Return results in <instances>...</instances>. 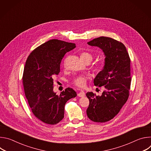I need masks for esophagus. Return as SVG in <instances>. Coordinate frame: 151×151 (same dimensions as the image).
I'll return each instance as SVG.
<instances>
[{
  "instance_id": "esophagus-1",
  "label": "esophagus",
  "mask_w": 151,
  "mask_h": 151,
  "mask_svg": "<svg viewBox=\"0 0 151 151\" xmlns=\"http://www.w3.org/2000/svg\"><path fill=\"white\" fill-rule=\"evenodd\" d=\"M85 96V93L83 91H81L79 93H78V96L80 97H83Z\"/></svg>"
}]
</instances>
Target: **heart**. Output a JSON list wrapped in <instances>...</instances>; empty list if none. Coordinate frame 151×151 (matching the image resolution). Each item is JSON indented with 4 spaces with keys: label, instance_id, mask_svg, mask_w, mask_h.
<instances>
[{
    "label": "heart",
    "instance_id": "b5f03b06",
    "mask_svg": "<svg viewBox=\"0 0 151 151\" xmlns=\"http://www.w3.org/2000/svg\"><path fill=\"white\" fill-rule=\"evenodd\" d=\"M80 57L81 59L83 61H84L85 63H87L88 61L91 62L93 60V55L88 52H82L81 54ZM103 67H104V64L103 62H97L94 64L93 69L95 72L99 73L103 70ZM90 78L87 76L79 75L73 79L72 83L77 87L83 88L85 87L86 85H87V81Z\"/></svg>",
    "mask_w": 151,
    "mask_h": 151
}]
</instances>
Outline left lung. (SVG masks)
Wrapping results in <instances>:
<instances>
[{
	"label": "left lung",
	"instance_id": "8db88e82",
	"mask_svg": "<svg viewBox=\"0 0 151 151\" xmlns=\"http://www.w3.org/2000/svg\"><path fill=\"white\" fill-rule=\"evenodd\" d=\"M98 47L104 53L105 64L98 73L94 83L104 87L101 96L93 92L86 94L90 101L87 114L96 122H105L113 119L129 97L131 85L130 58L122 42L108 37H99L88 42Z\"/></svg>",
	"mask_w": 151,
	"mask_h": 151
}]
</instances>
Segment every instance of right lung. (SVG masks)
<instances>
[{
    "instance_id": "obj_1",
    "label": "right lung",
    "mask_w": 151,
    "mask_h": 151,
    "mask_svg": "<svg viewBox=\"0 0 151 151\" xmlns=\"http://www.w3.org/2000/svg\"><path fill=\"white\" fill-rule=\"evenodd\" d=\"M75 44L51 39L35 48L28 56L22 78L25 96L34 115L47 124L55 125L64 118V106L77 96L70 88L57 95L53 78L58 75L64 55Z\"/></svg>"
}]
</instances>
